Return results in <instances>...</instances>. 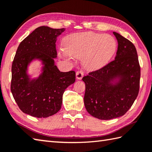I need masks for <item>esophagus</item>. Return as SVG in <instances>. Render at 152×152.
<instances>
[{
  "instance_id": "obj_1",
  "label": "esophagus",
  "mask_w": 152,
  "mask_h": 152,
  "mask_svg": "<svg viewBox=\"0 0 152 152\" xmlns=\"http://www.w3.org/2000/svg\"><path fill=\"white\" fill-rule=\"evenodd\" d=\"M76 78L78 80H82L83 76V72L82 70H79L76 73Z\"/></svg>"
}]
</instances>
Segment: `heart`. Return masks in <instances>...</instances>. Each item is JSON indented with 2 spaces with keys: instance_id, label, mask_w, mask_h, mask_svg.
<instances>
[{
  "instance_id": "1",
  "label": "heart",
  "mask_w": 152,
  "mask_h": 152,
  "mask_svg": "<svg viewBox=\"0 0 152 152\" xmlns=\"http://www.w3.org/2000/svg\"><path fill=\"white\" fill-rule=\"evenodd\" d=\"M64 50L61 56L69 59V56L82 59L87 70H95L107 63L114 54L116 42L108 34L93 32L74 33L68 35L63 41Z\"/></svg>"
}]
</instances>
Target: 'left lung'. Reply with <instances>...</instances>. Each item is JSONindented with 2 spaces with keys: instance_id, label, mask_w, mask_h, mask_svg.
Returning <instances> with one entry per match:
<instances>
[{
  "instance_id": "8db88e82",
  "label": "left lung",
  "mask_w": 152,
  "mask_h": 152,
  "mask_svg": "<svg viewBox=\"0 0 152 152\" xmlns=\"http://www.w3.org/2000/svg\"><path fill=\"white\" fill-rule=\"evenodd\" d=\"M113 34L118 43L115 59L82 78L87 111L103 120L124 115L137 99L140 88V67L135 46L119 33Z\"/></svg>"
}]
</instances>
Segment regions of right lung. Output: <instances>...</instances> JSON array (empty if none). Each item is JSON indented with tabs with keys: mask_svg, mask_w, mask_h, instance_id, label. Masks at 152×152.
<instances>
[{
	"mask_svg": "<svg viewBox=\"0 0 152 152\" xmlns=\"http://www.w3.org/2000/svg\"><path fill=\"white\" fill-rule=\"evenodd\" d=\"M64 30L41 26L19 45L12 66L11 91L25 114L38 118L56 114L64 91L75 82L74 71L61 72L55 64L57 38ZM34 60H40L43 67L39 76L31 79L28 67Z\"/></svg>",
	"mask_w": 152,
	"mask_h": 152,
	"instance_id": "1",
	"label": "right lung"
}]
</instances>
